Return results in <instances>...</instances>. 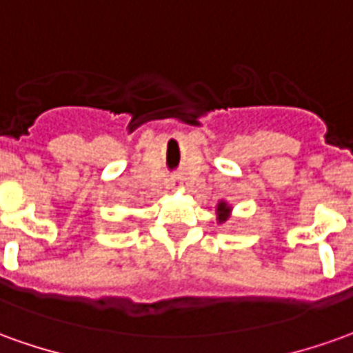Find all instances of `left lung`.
Instances as JSON below:
<instances>
[{"mask_svg": "<svg viewBox=\"0 0 353 353\" xmlns=\"http://www.w3.org/2000/svg\"><path fill=\"white\" fill-rule=\"evenodd\" d=\"M218 212H220V216H226L228 212H230V208H228L224 203H220V205H218Z\"/></svg>", "mask_w": 353, "mask_h": 353, "instance_id": "obj_1", "label": "left lung"}]
</instances>
